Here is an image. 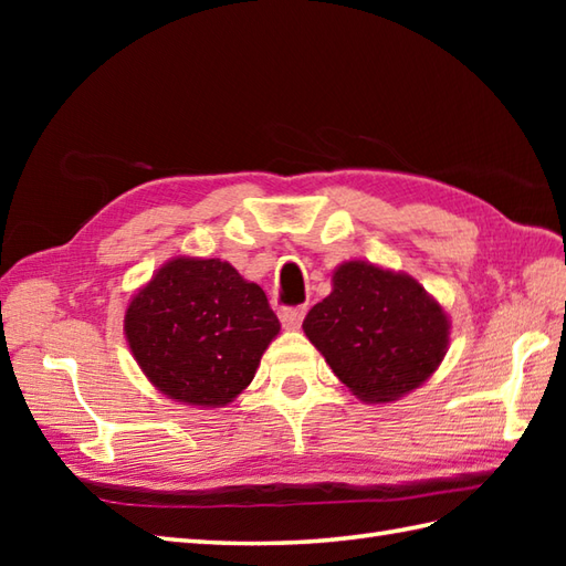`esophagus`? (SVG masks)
Listing matches in <instances>:
<instances>
[{
	"instance_id": "obj_1",
	"label": "esophagus",
	"mask_w": 566,
	"mask_h": 566,
	"mask_svg": "<svg viewBox=\"0 0 566 566\" xmlns=\"http://www.w3.org/2000/svg\"><path fill=\"white\" fill-rule=\"evenodd\" d=\"M304 316H306V306H284V308H280L282 326L290 328V331H296L298 326H302Z\"/></svg>"
}]
</instances>
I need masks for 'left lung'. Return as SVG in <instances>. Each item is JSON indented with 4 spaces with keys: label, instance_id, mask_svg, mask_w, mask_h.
<instances>
[{
    "label": "left lung",
    "instance_id": "1",
    "mask_svg": "<svg viewBox=\"0 0 566 566\" xmlns=\"http://www.w3.org/2000/svg\"><path fill=\"white\" fill-rule=\"evenodd\" d=\"M304 333L357 399L381 403L438 369L450 321L413 276L350 260L333 272V292L308 311Z\"/></svg>",
    "mask_w": 566,
    "mask_h": 566
}]
</instances>
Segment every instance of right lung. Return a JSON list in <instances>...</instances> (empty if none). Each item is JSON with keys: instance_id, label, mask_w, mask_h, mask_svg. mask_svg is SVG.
Segmentation results:
<instances>
[{"instance_id": "right-lung-1", "label": "right lung", "mask_w": 566, "mask_h": 566, "mask_svg": "<svg viewBox=\"0 0 566 566\" xmlns=\"http://www.w3.org/2000/svg\"><path fill=\"white\" fill-rule=\"evenodd\" d=\"M124 331L153 387L203 408L231 403L255 377L280 321L233 264L172 258L134 294Z\"/></svg>"}]
</instances>
